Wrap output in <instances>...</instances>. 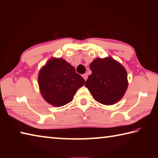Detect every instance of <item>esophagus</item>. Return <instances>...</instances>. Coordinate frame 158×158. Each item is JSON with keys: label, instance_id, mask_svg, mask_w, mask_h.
<instances>
[{"label": "esophagus", "instance_id": "esophagus-1", "mask_svg": "<svg viewBox=\"0 0 158 158\" xmlns=\"http://www.w3.org/2000/svg\"><path fill=\"white\" fill-rule=\"evenodd\" d=\"M82 77H83V78L84 79L85 81H86V79H87V78H88V75H87V74H83Z\"/></svg>", "mask_w": 158, "mask_h": 158}]
</instances>
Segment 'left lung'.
<instances>
[{
    "mask_svg": "<svg viewBox=\"0 0 158 158\" xmlns=\"http://www.w3.org/2000/svg\"><path fill=\"white\" fill-rule=\"evenodd\" d=\"M92 74L85 86L93 98L105 105L118 102L126 92L128 81L126 69L111 56L97 58L90 64Z\"/></svg>",
    "mask_w": 158,
    "mask_h": 158,
    "instance_id": "1",
    "label": "left lung"
}]
</instances>
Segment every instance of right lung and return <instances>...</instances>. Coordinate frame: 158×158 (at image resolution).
<instances>
[{
	"mask_svg": "<svg viewBox=\"0 0 158 158\" xmlns=\"http://www.w3.org/2000/svg\"><path fill=\"white\" fill-rule=\"evenodd\" d=\"M84 83L85 80L76 73L75 68L62 58H51L38 74L42 98L56 107L70 102Z\"/></svg>",
	"mask_w": 158,
	"mask_h": 158,
	"instance_id": "right-lung-1",
	"label": "right lung"
}]
</instances>
